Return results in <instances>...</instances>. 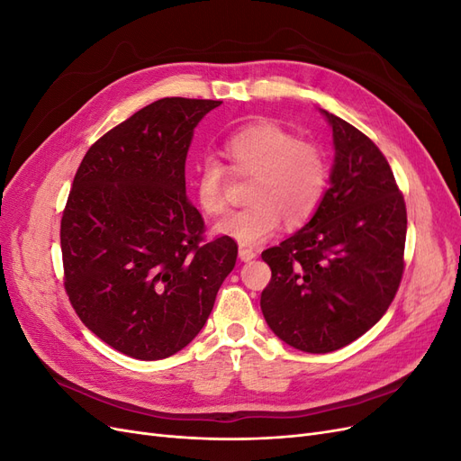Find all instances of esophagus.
Segmentation results:
<instances>
[{
    "instance_id": "34e87169",
    "label": "esophagus",
    "mask_w": 461,
    "mask_h": 461,
    "mask_svg": "<svg viewBox=\"0 0 461 461\" xmlns=\"http://www.w3.org/2000/svg\"><path fill=\"white\" fill-rule=\"evenodd\" d=\"M239 256H240V259H242V261H252V259L258 256V252H256V249H252V248L240 246V249H239Z\"/></svg>"
}]
</instances>
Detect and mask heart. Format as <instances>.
Returning a JSON list of instances; mask_svg holds the SVG:
<instances>
[{
  "label": "heart",
  "mask_w": 461,
  "mask_h": 461,
  "mask_svg": "<svg viewBox=\"0 0 461 461\" xmlns=\"http://www.w3.org/2000/svg\"><path fill=\"white\" fill-rule=\"evenodd\" d=\"M227 169L252 178L248 207L222 219L217 230L240 244H261L285 221L288 229L303 227L319 212L330 183L327 151L278 124L256 122L230 134L221 148ZM194 190L207 215L229 209L227 171L219 161L202 159L194 175Z\"/></svg>",
  "instance_id": "heart-1"
}]
</instances>
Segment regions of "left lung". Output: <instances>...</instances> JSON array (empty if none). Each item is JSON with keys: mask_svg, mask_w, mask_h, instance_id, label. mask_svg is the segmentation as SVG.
I'll use <instances>...</instances> for the list:
<instances>
[{"mask_svg": "<svg viewBox=\"0 0 461 461\" xmlns=\"http://www.w3.org/2000/svg\"><path fill=\"white\" fill-rule=\"evenodd\" d=\"M332 127L330 188L308 225L265 249L271 281L261 312L271 330L310 354L340 350L393 303L403 275L408 213L371 138L323 111Z\"/></svg>", "mask_w": 461, "mask_h": 461, "instance_id": "obj_1", "label": "left lung"}]
</instances>
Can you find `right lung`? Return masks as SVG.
I'll use <instances>...</instances> for the list:
<instances>
[{
  "label": "right lung",
  "mask_w": 461,
  "mask_h": 461,
  "mask_svg": "<svg viewBox=\"0 0 461 461\" xmlns=\"http://www.w3.org/2000/svg\"><path fill=\"white\" fill-rule=\"evenodd\" d=\"M215 100L163 97L95 140L61 217L63 285L97 339L134 359H163L202 330L239 246L205 236L186 196L196 124Z\"/></svg>",
  "instance_id": "right-lung-1"
}]
</instances>
